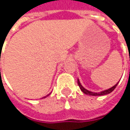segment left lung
I'll list each match as a JSON object with an SVG mask.
<instances>
[{"label": "left lung", "mask_w": 130, "mask_h": 130, "mask_svg": "<svg viewBox=\"0 0 130 130\" xmlns=\"http://www.w3.org/2000/svg\"><path fill=\"white\" fill-rule=\"evenodd\" d=\"M77 83H78V85H79V87L80 88V90L84 93H85V94H88V95H107V94H108V93H110L112 91H113L114 90V89L116 88V86H117V85H118V83L116 85H114L113 87H112L110 89H108V90H104L102 92H100V93H93V92H90V91H89L88 90H86L85 88H84L82 86V85L80 84V82H79V79L77 80Z\"/></svg>", "instance_id": "left-lung-1"}]
</instances>
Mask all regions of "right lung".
Segmentation results:
<instances>
[{
  "mask_svg": "<svg viewBox=\"0 0 130 130\" xmlns=\"http://www.w3.org/2000/svg\"><path fill=\"white\" fill-rule=\"evenodd\" d=\"M44 98H45V97H44Z\"/></svg>",
  "mask_w": 130,
  "mask_h": 130,
  "instance_id": "1",
  "label": "right lung"
}]
</instances>
